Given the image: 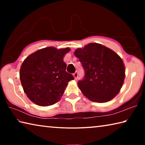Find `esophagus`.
<instances>
[{
	"instance_id": "1",
	"label": "esophagus",
	"mask_w": 145,
	"mask_h": 145,
	"mask_svg": "<svg viewBox=\"0 0 145 145\" xmlns=\"http://www.w3.org/2000/svg\"><path fill=\"white\" fill-rule=\"evenodd\" d=\"M73 77H74L75 79H77V78H78V73H77V72H75L74 73H73Z\"/></svg>"
}]
</instances>
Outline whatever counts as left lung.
I'll return each instance as SVG.
<instances>
[{
    "label": "left lung",
    "instance_id": "1",
    "mask_svg": "<svg viewBox=\"0 0 145 145\" xmlns=\"http://www.w3.org/2000/svg\"><path fill=\"white\" fill-rule=\"evenodd\" d=\"M84 70L78 86L88 99L106 102L119 93L125 79V67L121 57L101 44L91 43L75 51Z\"/></svg>",
    "mask_w": 145,
    "mask_h": 145
}]
</instances>
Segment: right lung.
Instances as JSON below:
<instances>
[{
    "label": "right lung",
    "instance_id": "obj_1",
    "mask_svg": "<svg viewBox=\"0 0 145 145\" xmlns=\"http://www.w3.org/2000/svg\"><path fill=\"white\" fill-rule=\"evenodd\" d=\"M69 48L46 47L27 57L21 66L20 78L27 96L34 104L48 106L60 100L68 82L74 79L66 71L64 56Z\"/></svg>",
    "mask_w": 145,
    "mask_h": 145
}]
</instances>
